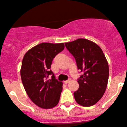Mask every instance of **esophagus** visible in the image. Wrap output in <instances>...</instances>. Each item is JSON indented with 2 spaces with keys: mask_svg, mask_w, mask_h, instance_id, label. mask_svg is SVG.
<instances>
[{
  "mask_svg": "<svg viewBox=\"0 0 127 127\" xmlns=\"http://www.w3.org/2000/svg\"><path fill=\"white\" fill-rule=\"evenodd\" d=\"M70 81H71V80H70V79H69V80H66V81H64V83L65 84H67V83H69L70 82Z\"/></svg>",
  "mask_w": 127,
  "mask_h": 127,
  "instance_id": "34e87169",
  "label": "esophagus"
}]
</instances>
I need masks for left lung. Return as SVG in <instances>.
Listing matches in <instances>:
<instances>
[{
    "mask_svg": "<svg viewBox=\"0 0 127 127\" xmlns=\"http://www.w3.org/2000/svg\"><path fill=\"white\" fill-rule=\"evenodd\" d=\"M65 46L83 73L78 79L79 88L74 92V98L79 105L92 106L101 99L107 86L109 68L106 58L98 45L85 39L66 42Z\"/></svg>",
    "mask_w": 127,
    "mask_h": 127,
    "instance_id": "1",
    "label": "left lung"
}]
</instances>
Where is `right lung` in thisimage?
<instances>
[{
  "label": "right lung",
  "instance_id": "add662e5",
  "mask_svg": "<svg viewBox=\"0 0 127 127\" xmlns=\"http://www.w3.org/2000/svg\"><path fill=\"white\" fill-rule=\"evenodd\" d=\"M64 48L63 43L43 42L28 51L22 60L21 76L25 90L33 103L42 108L54 107L60 101L63 83L56 79L51 66Z\"/></svg>",
  "mask_w": 127,
  "mask_h": 127
}]
</instances>
